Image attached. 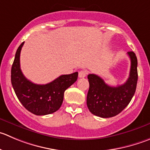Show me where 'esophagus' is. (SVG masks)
<instances>
[{"instance_id":"1","label":"esophagus","mask_w":150,"mask_h":150,"mask_svg":"<svg viewBox=\"0 0 150 150\" xmlns=\"http://www.w3.org/2000/svg\"><path fill=\"white\" fill-rule=\"evenodd\" d=\"M87 71H85V70H82V71H80L79 72V78H84L87 75Z\"/></svg>"}]
</instances>
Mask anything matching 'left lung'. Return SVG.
I'll use <instances>...</instances> for the list:
<instances>
[{
  "mask_svg": "<svg viewBox=\"0 0 150 150\" xmlns=\"http://www.w3.org/2000/svg\"><path fill=\"white\" fill-rule=\"evenodd\" d=\"M131 61L130 71L127 80L116 87L107 85L100 76L89 74V90L87 96V106L90 112L101 118H110L120 113L130 102L136 90L138 82V61L133 51H129Z\"/></svg>",
  "mask_w": 150,
  "mask_h": 150,
  "instance_id": "obj_1",
  "label": "left lung"
}]
</instances>
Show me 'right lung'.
I'll list each match as a JSON object with an SVG mask.
<instances>
[{
	"instance_id": "right-lung-1",
	"label": "right lung",
	"mask_w": 150,
	"mask_h": 150,
	"mask_svg": "<svg viewBox=\"0 0 150 150\" xmlns=\"http://www.w3.org/2000/svg\"><path fill=\"white\" fill-rule=\"evenodd\" d=\"M24 42L18 47L11 70V82L17 97L24 108L37 115L53 113L59 109L64 92L78 78V72L61 75L45 85H37L24 76L21 69L20 55Z\"/></svg>"
}]
</instances>
